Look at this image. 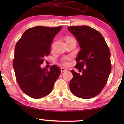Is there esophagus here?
Returning <instances> with one entry per match:
<instances>
[{"mask_svg": "<svg viewBox=\"0 0 124 124\" xmlns=\"http://www.w3.org/2000/svg\"><path fill=\"white\" fill-rule=\"evenodd\" d=\"M67 69L64 68H60V71H61V73H64V72H67Z\"/></svg>", "mask_w": 124, "mask_h": 124, "instance_id": "esophagus-1", "label": "esophagus"}]
</instances>
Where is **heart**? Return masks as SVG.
<instances>
[{
    "instance_id": "1",
    "label": "heart",
    "mask_w": 124,
    "mask_h": 124,
    "mask_svg": "<svg viewBox=\"0 0 124 124\" xmlns=\"http://www.w3.org/2000/svg\"><path fill=\"white\" fill-rule=\"evenodd\" d=\"M69 39H74V38H73V37H66L65 40H69ZM70 59H71V57H70V56H66L65 57H64V58L62 59V64L64 66H67L69 64L68 61L70 60Z\"/></svg>"
}]
</instances>
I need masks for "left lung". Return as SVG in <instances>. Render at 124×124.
I'll return each mask as SVG.
<instances>
[{
  "label": "left lung",
  "instance_id": "1",
  "mask_svg": "<svg viewBox=\"0 0 124 124\" xmlns=\"http://www.w3.org/2000/svg\"><path fill=\"white\" fill-rule=\"evenodd\" d=\"M76 37L81 50L76 59V68L82 69L80 75L72 70L69 83L72 94L82 99L98 95L107 82L111 73V53L102 35L87 26L68 27Z\"/></svg>",
  "mask_w": 124,
  "mask_h": 124
}]
</instances>
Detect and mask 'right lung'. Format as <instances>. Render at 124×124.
Wrapping results in <instances>:
<instances>
[{"mask_svg":"<svg viewBox=\"0 0 124 124\" xmlns=\"http://www.w3.org/2000/svg\"><path fill=\"white\" fill-rule=\"evenodd\" d=\"M62 26H35L26 30L15 48L13 65L18 85L25 94L34 99L47 96L51 92L60 74L56 65L50 70L42 68L46 56L50 54L53 38Z\"/></svg>","mask_w":124,"mask_h":124,"instance_id":"right-lung-1","label":"right lung"}]
</instances>
